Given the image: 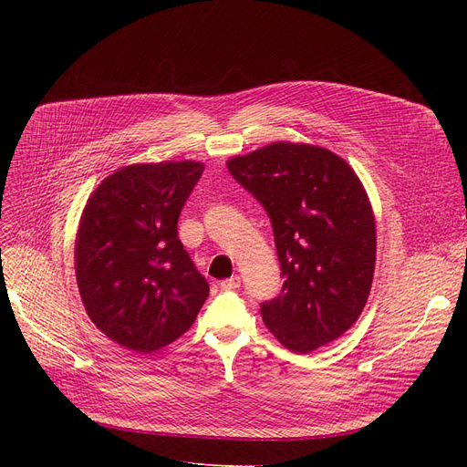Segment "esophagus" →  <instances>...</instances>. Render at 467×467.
Segmentation results:
<instances>
[{"label":"esophagus","mask_w":467,"mask_h":467,"mask_svg":"<svg viewBox=\"0 0 467 467\" xmlns=\"http://www.w3.org/2000/svg\"><path fill=\"white\" fill-rule=\"evenodd\" d=\"M221 289H225V291H233V289H238L240 287V276L238 275H234V276H231V278H227V280H221Z\"/></svg>","instance_id":"34e87169"}]
</instances>
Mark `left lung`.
Here are the masks:
<instances>
[{
    "mask_svg": "<svg viewBox=\"0 0 467 467\" xmlns=\"http://www.w3.org/2000/svg\"><path fill=\"white\" fill-rule=\"evenodd\" d=\"M227 166L273 223L285 282L261 303L268 331L296 354L347 333L369 297L377 259L375 215L356 171L324 147L289 141Z\"/></svg>",
    "mask_w": 467,
    "mask_h": 467,
    "instance_id": "left-lung-1",
    "label": "left lung"
}]
</instances>
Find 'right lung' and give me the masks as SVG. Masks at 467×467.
<instances>
[{"label": "right lung", "mask_w": 467, "mask_h": 467, "mask_svg": "<svg viewBox=\"0 0 467 467\" xmlns=\"http://www.w3.org/2000/svg\"><path fill=\"white\" fill-rule=\"evenodd\" d=\"M202 162L166 161L113 171L90 194L76 238V276L92 324L127 350L180 338L210 285L178 238V217Z\"/></svg>", "instance_id": "obj_1"}]
</instances>
